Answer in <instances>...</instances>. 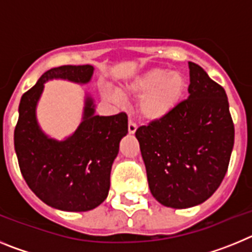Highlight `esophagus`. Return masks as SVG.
<instances>
[{
  "label": "esophagus",
  "mask_w": 252,
  "mask_h": 252,
  "mask_svg": "<svg viewBox=\"0 0 252 252\" xmlns=\"http://www.w3.org/2000/svg\"><path fill=\"white\" fill-rule=\"evenodd\" d=\"M137 128V125L132 121V120H128V132L130 133H135Z\"/></svg>",
  "instance_id": "1"
}]
</instances>
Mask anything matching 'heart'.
<instances>
[{
  "label": "heart",
  "instance_id": "obj_1",
  "mask_svg": "<svg viewBox=\"0 0 252 252\" xmlns=\"http://www.w3.org/2000/svg\"><path fill=\"white\" fill-rule=\"evenodd\" d=\"M186 86V78L182 73L154 68L124 84L121 92L131 97H140L139 115L146 121L155 122L168 117L177 108L183 98ZM102 95L113 103L121 102V97L111 91H103Z\"/></svg>",
  "mask_w": 252,
  "mask_h": 252
}]
</instances>
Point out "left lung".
Returning <instances> with one entry per match:
<instances>
[{
    "instance_id": "left-lung-1",
    "label": "left lung",
    "mask_w": 252,
    "mask_h": 252,
    "mask_svg": "<svg viewBox=\"0 0 252 252\" xmlns=\"http://www.w3.org/2000/svg\"><path fill=\"white\" fill-rule=\"evenodd\" d=\"M188 64V98L168 117L140 126L135 132L151 194L171 208L201 204L217 190L235 140L223 87L202 66Z\"/></svg>"
}]
</instances>
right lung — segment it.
Returning a JSON list of instances; mask_svg holds the SVG:
<instances>
[{
	"instance_id": "obj_1",
	"label": "right lung",
	"mask_w": 252,
	"mask_h": 252,
	"mask_svg": "<svg viewBox=\"0 0 252 252\" xmlns=\"http://www.w3.org/2000/svg\"><path fill=\"white\" fill-rule=\"evenodd\" d=\"M92 65L53 68L22 94L13 141L21 174L29 188L53 208L86 212L108 195L112 162L120 141L127 133V115H94L91 97L86 98L83 121L64 141L49 139L36 121V104L44 83L53 78L88 83Z\"/></svg>"
}]
</instances>
